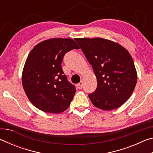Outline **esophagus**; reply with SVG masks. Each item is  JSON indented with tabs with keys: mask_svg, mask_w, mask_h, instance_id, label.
I'll return each mask as SVG.
<instances>
[{
	"mask_svg": "<svg viewBox=\"0 0 153 153\" xmlns=\"http://www.w3.org/2000/svg\"><path fill=\"white\" fill-rule=\"evenodd\" d=\"M76 86L78 89H82L83 87V81H81L79 83H78V84H77Z\"/></svg>",
	"mask_w": 153,
	"mask_h": 153,
	"instance_id": "esophagus-1",
	"label": "esophagus"
}]
</instances>
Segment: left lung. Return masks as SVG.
I'll return each mask as SVG.
<instances>
[{
    "label": "left lung",
    "instance_id": "left-lung-1",
    "mask_svg": "<svg viewBox=\"0 0 153 153\" xmlns=\"http://www.w3.org/2000/svg\"><path fill=\"white\" fill-rule=\"evenodd\" d=\"M97 77V88L88 94L96 107L110 111L131 97L137 82L133 59L126 49L103 38H76Z\"/></svg>",
    "mask_w": 153,
    "mask_h": 153
}]
</instances>
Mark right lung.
Wrapping results in <instances>:
<instances>
[{
	"label": "right lung",
	"mask_w": 153,
	"mask_h": 153,
	"mask_svg": "<svg viewBox=\"0 0 153 153\" xmlns=\"http://www.w3.org/2000/svg\"><path fill=\"white\" fill-rule=\"evenodd\" d=\"M78 49L70 38H52L34 46L25 61L22 85L30 102L46 113L65 111L76 92L62 69L63 56L67 52Z\"/></svg>",
	"instance_id": "1"
}]
</instances>
